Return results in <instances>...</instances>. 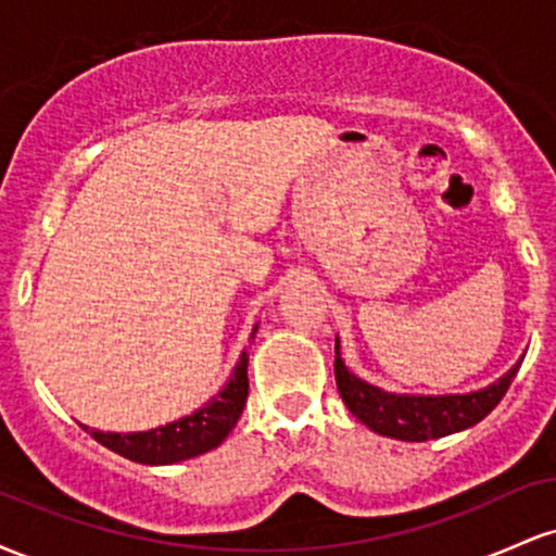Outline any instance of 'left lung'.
<instances>
[{
  "label": "left lung",
  "mask_w": 556,
  "mask_h": 556,
  "mask_svg": "<svg viewBox=\"0 0 556 556\" xmlns=\"http://www.w3.org/2000/svg\"><path fill=\"white\" fill-rule=\"evenodd\" d=\"M522 358L500 376L494 384L465 394H397L368 384L344 366L340 353V337L334 340V379L340 397L348 410L381 437L400 439V442H426L442 439L450 433L465 431L483 420L500 405Z\"/></svg>",
  "instance_id": "1"
}]
</instances>
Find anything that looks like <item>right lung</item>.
Returning a JSON list of instances; mask_svg holds the SVG:
<instances>
[{
  "instance_id": "add662e5",
  "label": "right lung",
  "mask_w": 556,
  "mask_h": 556,
  "mask_svg": "<svg viewBox=\"0 0 556 556\" xmlns=\"http://www.w3.org/2000/svg\"><path fill=\"white\" fill-rule=\"evenodd\" d=\"M258 324L251 331V340L256 337ZM248 400V350H242L238 366L229 374L227 384L214 394L212 400L203 402L198 410L190 416L172 420L167 426L149 431H132V433H114V431H96L83 426L99 444L106 450L117 452L132 463L143 465H175L190 457L203 455V452L214 450L229 437L242 416V407Z\"/></svg>"
}]
</instances>
